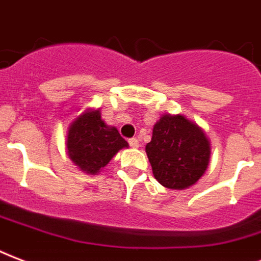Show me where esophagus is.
Segmentation results:
<instances>
[{"label": "esophagus", "mask_w": 261, "mask_h": 261, "mask_svg": "<svg viewBox=\"0 0 261 261\" xmlns=\"http://www.w3.org/2000/svg\"><path fill=\"white\" fill-rule=\"evenodd\" d=\"M129 145H130V147H133V148H136V147H139V140H137L136 137L129 139Z\"/></svg>", "instance_id": "1"}]
</instances>
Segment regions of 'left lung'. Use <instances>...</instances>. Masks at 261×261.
Returning <instances> with one entry per match:
<instances>
[{"mask_svg":"<svg viewBox=\"0 0 261 261\" xmlns=\"http://www.w3.org/2000/svg\"><path fill=\"white\" fill-rule=\"evenodd\" d=\"M145 152L159 184L169 189H185L204 174L211 151L197 125L182 116H163L153 125Z\"/></svg>","mask_w":261,"mask_h":261,"instance_id":"left-lung-1","label":"left lung"}]
</instances>
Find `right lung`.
Segmentation results:
<instances>
[{
	"instance_id": "add662e5",
	"label": "right lung",
	"mask_w": 261,
	"mask_h": 261,
	"mask_svg": "<svg viewBox=\"0 0 261 261\" xmlns=\"http://www.w3.org/2000/svg\"><path fill=\"white\" fill-rule=\"evenodd\" d=\"M68 155L82 170L98 173L121 148L128 147L116 128H110L100 118L99 110L83 114L69 126Z\"/></svg>"
}]
</instances>
